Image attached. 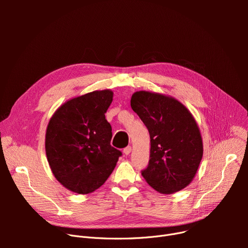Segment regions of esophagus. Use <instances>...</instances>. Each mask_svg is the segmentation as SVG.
<instances>
[{"label":"esophagus","instance_id":"34e87169","mask_svg":"<svg viewBox=\"0 0 248 248\" xmlns=\"http://www.w3.org/2000/svg\"><path fill=\"white\" fill-rule=\"evenodd\" d=\"M131 152H132V147H131V146H128V147H126V148L124 149V155H129V154H131Z\"/></svg>","mask_w":248,"mask_h":248}]
</instances>
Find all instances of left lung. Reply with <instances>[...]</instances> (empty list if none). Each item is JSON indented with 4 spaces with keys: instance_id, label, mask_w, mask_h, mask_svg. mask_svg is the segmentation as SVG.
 Masks as SVG:
<instances>
[{
    "instance_id": "left-lung-1",
    "label": "left lung",
    "mask_w": 248,
    "mask_h": 248,
    "mask_svg": "<svg viewBox=\"0 0 248 248\" xmlns=\"http://www.w3.org/2000/svg\"><path fill=\"white\" fill-rule=\"evenodd\" d=\"M131 107L151 139L150 161L142 177L161 194L187 187L203 155L200 129L190 110L172 96L145 90L132 95Z\"/></svg>"
}]
</instances>
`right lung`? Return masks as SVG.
Instances as JSON below:
<instances>
[{
  "label": "right lung",
  "mask_w": 248,
  "mask_h": 248,
  "mask_svg": "<svg viewBox=\"0 0 248 248\" xmlns=\"http://www.w3.org/2000/svg\"><path fill=\"white\" fill-rule=\"evenodd\" d=\"M112 97L110 89L76 96L59 107L48 123L45 151L51 171L74 193L98 189L122 155L110 146L111 125L106 120Z\"/></svg>",
  "instance_id": "right-lung-1"
}]
</instances>
